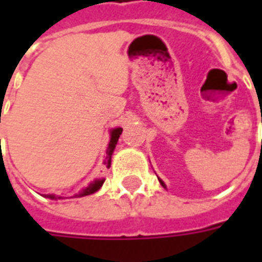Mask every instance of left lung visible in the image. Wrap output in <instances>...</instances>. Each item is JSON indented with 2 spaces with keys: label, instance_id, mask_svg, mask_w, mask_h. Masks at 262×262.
Wrapping results in <instances>:
<instances>
[{
  "label": "left lung",
  "instance_id": "8db88e82",
  "mask_svg": "<svg viewBox=\"0 0 262 262\" xmlns=\"http://www.w3.org/2000/svg\"><path fill=\"white\" fill-rule=\"evenodd\" d=\"M160 182H161V185H163V187H164V188H165V184H164V182L161 181V180H160Z\"/></svg>",
  "mask_w": 262,
  "mask_h": 262
}]
</instances>
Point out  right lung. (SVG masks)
Wrapping results in <instances>:
<instances>
[{"instance_id":"right-lung-1","label":"right lung","mask_w":262,"mask_h":262,"mask_svg":"<svg viewBox=\"0 0 262 262\" xmlns=\"http://www.w3.org/2000/svg\"><path fill=\"white\" fill-rule=\"evenodd\" d=\"M122 127H116V129H112L111 130V140H109V144H108V150H106V157H105V160H103V164H105V167L106 168H109L111 167V159H112V153H114L115 147H116V143H118V140H119V136L122 135ZM103 178H98V180H95V181H92L90 185L86 188H84L82 191H81L78 195H75V196H86V195H91V193L97 192L99 188L102 187L103 184ZM48 198H50V199H61V196H54V195H48Z\"/></svg>"}]
</instances>
